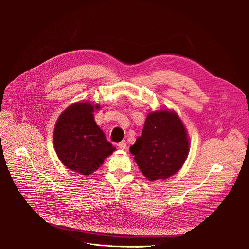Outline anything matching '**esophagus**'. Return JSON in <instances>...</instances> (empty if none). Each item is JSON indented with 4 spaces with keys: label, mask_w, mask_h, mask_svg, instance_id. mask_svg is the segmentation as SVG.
<instances>
[{
    "label": "esophagus",
    "mask_w": 249,
    "mask_h": 249,
    "mask_svg": "<svg viewBox=\"0 0 249 249\" xmlns=\"http://www.w3.org/2000/svg\"><path fill=\"white\" fill-rule=\"evenodd\" d=\"M118 147L121 149V150H125L127 148V143L125 141H121L120 143L118 144Z\"/></svg>",
    "instance_id": "34e87169"
}]
</instances>
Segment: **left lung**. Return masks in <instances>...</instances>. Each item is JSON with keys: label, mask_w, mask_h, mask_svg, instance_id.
<instances>
[{"label": "left lung", "mask_w": 249, "mask_h": 249, "mask_svg": "<svg viewBox=\"0 0 249 249\" xmlns=\"http://www.w3.org/2000/svg\"><path fill=\"white\" fill-rule=\"evenodd\" d=\"M130 152L150 181L168 178L181 168L189 153L184 124L175 111L160 109L149 113L142 136Z\"/></svg>", "instance_id": "1"}]
</instances>
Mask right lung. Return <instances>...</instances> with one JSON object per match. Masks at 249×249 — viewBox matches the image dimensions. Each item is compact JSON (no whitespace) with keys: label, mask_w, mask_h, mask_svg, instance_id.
I'll return each instance as SVG.
<instances>
[{"label":"right lung","mask_w":249,"mask_h":249,"mask_svg":"<svg viewBox=\"0 0 249 249\" xmlns=\"http://www.w3.org/2000/svg\"><path fill=\"white\" fill-rule=\"evenodd\" d=\"M99 108L89 101L73 103L55 124L53 143L59 160L82 175L91 174L116 150L94 121V109Z\"/></svg>","instance_id":"right-lung-1"}]
</instances>
